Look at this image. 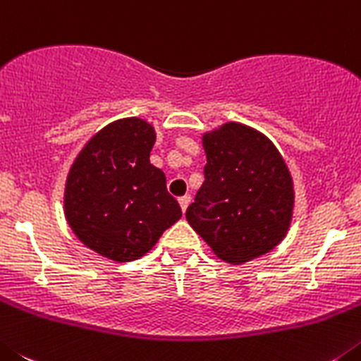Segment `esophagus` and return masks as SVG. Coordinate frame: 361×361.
Wrapping results in <instances>:
<instances>
[{"label": "esophagus", "mask_w": 361, "mask_h": 361, "mask_svg": "<svg viewBox=\"0 0 361 361\" xmlns=\"http://www.w3.org/2000/svg\"><path fill=\"white\" fill-rule=\"evenodd\" d=\"M178 201H180L181 210H183V212H185V210H187L188 204H190V196H188V194H185V196H181L180 200H178Z\"/></svg>", "instance_id": "esophagus-1"}]
</instances>
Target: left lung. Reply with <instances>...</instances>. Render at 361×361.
<instances>
[{"mask_svg": "<svg viewBox=\"0 0 361 361\" xmlns=\"http://www.w3.org/2000/svg\"><path fill=\"white\" fill-rule=\"evenodd\" d=\"M204 181L187 221L217 257L243 264L271 252L290 230L293 178L268 136L239 122L204 133Z\"/></svg>", "mask_w": 361, "mask_h": 361, "instance_id": "obj_1", "label": "left lung"}]
</instances>
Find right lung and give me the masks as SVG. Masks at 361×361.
<instances>
[{
	"instance_id": "obj_1",
	"label": "right lung",
	"mask_w": 361,
	"mask_h": 361,
	"mask_svg": "<svg viewBox=\"0 0 361 361\" xmlns=\"http://www.w3.org/2000/svg\"><path fill=\"white\" fill-rule=\"evenodd\" d=\"M154 142L144 118H120L95 133L71 164L64 216L79 241L102 257L140 259L181 217L164 171L149 161Z\"/></svg>"
}]
</instances>
